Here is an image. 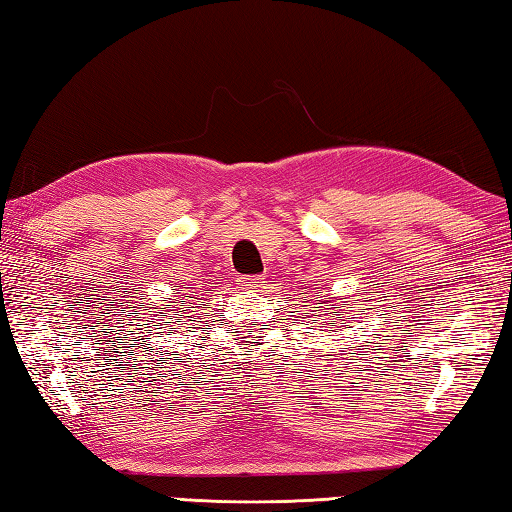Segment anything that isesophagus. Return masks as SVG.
I'll use <instances>...</instances> for the list:
<instances>
[{
    "label": "esophagus",
    "mask_w": 512,
    "mask_h": 512,
    "mask_svg": "<svg viewBox=\"0 0 512 512\" xmlns=\"http://www.w3.org/2000/svg\"><path fill=\"white\" fill-rule=\"evenodd\" d=\"M260 283H263V278H260V276H240L238 278V285L243 287V289H249V292H254V289H258Z\"/></svg>",
    "instance_id": "esophagus-1"
}]
</instances>
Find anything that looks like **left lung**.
Wrapping results in <instances>:
<instances>
[{
    "label": "left lung",
    "mask_w": 512,
    "mask_h": 512,
    "mask_svg": "<svg viewBox=\"0 0 512 512\" xmlns=\"http://www.w3.org/2000/svg\"><path fill=\"white\" fill-rule=\"evenodd\" d=\"M336 316H339V318H341V314H336Z\"/></svg>",
    "instance_id": "8db88e82"
}]
</instances>
